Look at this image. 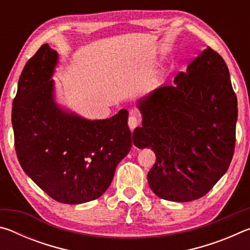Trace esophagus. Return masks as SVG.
<instances>
[{
	"label": "esophagus",
	"instance_id": "34e87169",
	"mask_svg": "<svg viewBox=\"0 0 250 250\" xmlns=\"http://www.w3.org/2000/svg\"><path fill=\"white\" fill-rule=\"evenodd\" d=\"M128 125H129V126H130V129H131V130L134 129L135 126H137V125H139V120H138V118L135 117V116H133V115H131V116L129 117V119H128Z\"/></svg>",
	"mask_w": 250,
	"mask_h": 250
}]
</instances>
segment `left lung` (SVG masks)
<instances>
[{"label":"left lung","instance_id":"obj_1","mask_svg":"<svg viewBox=\"0 0 250 250\" xmlns=\"http://www.w3.org/2000/svg\"><path fill=\"white\" fill-rule=\"evenodd\" d=\"M142 126L133 131L139 149L156 160L147 182L156 196L189 202L208 193L225 174L236 141L237 98L229 70L207 47L174 78L137 104Z\"/></svg>","mask_w":250,"mask_h":250}]
</instances>
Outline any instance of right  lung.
<instances>
[{
	"label": "right lung",
	"instance_id": "obj_1",
	"mask_svg": "<svg viewBox=\"0 0 250 250\" xmlns=\"http://www.w3.org/2000/svg\"><path fill=\"white\" fill-rule=\"evenodd\" d=\"M58 53L44 44L20 76L12 108L15 150L24 172L55 201L82 204L107 191L132 146L128 111L90 120L57 104Z\"/></svg>",
	"mask_w": 250,
	"mask_h": 250
}]
</instances>
